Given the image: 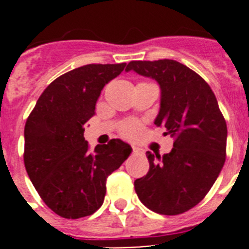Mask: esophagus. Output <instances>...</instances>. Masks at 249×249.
Masks as SVG:
<instances>
[{"mask_svg": "<svg viewBox=\"0 0 249 249\" xmlns=\"http://www.w3.org/2000/svg\"><path fill=\"white\" fill-rule=\"evenodd\" d=\"M132 152H133L135 155H143V149H141L140 147L133 146L132 147Z\"/></svg>", "mask_w": 249, "mask_h": 249, "instance_id": "34e87169", "label": "esophagus"}]
</instances>
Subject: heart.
Listing matches in <instances>:
<instances>
[{
    "instance_id": "obj_1",
    "label": "heart",
    "mask_w": 249,
    "mask_h": 249,
    "mask_svg": "<svg viewBox=\"0 0 249 249\" xmlns=\"http://www.w3.org/2000/svg\"><path fill=\"white\" fill-rule=\"evenodd\" d=\"M140 131H141V124L137 122V121H128V122L123 123L122 127H121V132H122L124 136H127V137L136 136Z\"/></svg>"
}]
</instances>
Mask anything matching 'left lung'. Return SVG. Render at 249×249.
I'll use <instances>...</instances> for the list:
<instances>
[{"label":"left lung","instance_id":"1","mask_svg":"<svg viewBox=\"0 0 249 249\" xmlns=\"http://www.w3.org/2000/svg\"><path fill=\"white\" fill-rule=\"evenodd\" d=\"M127 71L160 83V108L155 124L175 138L160 157L147 152L149 171L135 181L138 198L160 214L176 215L198 204L226 160L227 123L208 83L173 59L131 61Z\"/></svg>","mask_w":249,"mask_h":249}]
</instances>
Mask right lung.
Instances as JSON below:
<instances>
[{
	"instance_id": "add662e5",
	"label": "right lung",
	"mask_w": 249,
	"mask_h": 249,
	"mask_svg": "<svg viewBox=\"0 0 249 249\" xmlns=\"http://www.w3.org/2000/svg\"><path fill=\"white\" fill-rule=\"evenodd\" d=\"M126 63L86 65L47 86L25 126L23 160L31 182L48 208L63 218L93 214L102 206L107 177L131 155L111 140L89 152L83 137L101 91Z\"/></svg>"
}]
</instances>
